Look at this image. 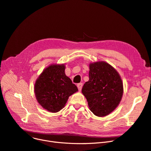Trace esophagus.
I'll list each match as a JSON object with an SVG mask.
<instances>
[{"label": "esophagus", "instance_id": "obj_1", "mask_svg": "<svg viewBox=\"0 0 151 151\" xmlns=\"http://www.w3.org/2000/svg\"><path fill=\"white\" fill-rule=\"evenodd\" d=\"M77 87H78V89L79 91H81V89H82V87H83V83H78L77 84Z\"/></svg>", "mask_w": 151, "mask_h": 151}]
</instances>
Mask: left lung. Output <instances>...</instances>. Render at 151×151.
<instances>
[{"mask_svg": "<svg viewBox=\"0 0 151 151\" xmlns=\"http://www.w3.org/2000/svg\"><path fill=\"white\" fill-rule=\"evenodd\" d=\"M89 81L85 83L82 93L91 111L104 116L114 111L123 96V83L118 72L109 63L98 62L89 65Z\"/></svg>", "mask_w": 151, "mask_h": 151, "instance_id": "left-lung-1", "label": "left lung"}]
</instances>
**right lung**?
<instances>
[{"label": "right lung", "mask_w": 151, "mask_h": 151, "mask_svg": "<svg viewBox=\"0 0 151 151\" xmlns=\"http://www.w3.org/2000/svg\"><path fill=\"white\" fill-rule=\"evenodd\" d=\"M78 91L76 85L65 73L64 65H52L45 68L35 85L36 99L50 112H57L68 97Z\"/></svg>", "instance_id": "obj_1"}]
</instances>
